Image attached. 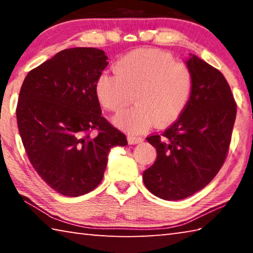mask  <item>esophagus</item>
Here are the masks:
<instances>
[{
    "label": "esophagus",
    "mask_w": 253,
    "mask_h": 253,
    "mask_svg": "<svg viewBox=\"0 0 253 253\" xmlns=\"http://www.w3.org/2000/svg\"><path fill=\"white\" fill-rule=\"evenodd\" d=\"M143 142V138L139 136H135V135H129L128 136V143L130 145H135V144H139Z\"/></svg>",
    "instance_id": "1"
}]
</instances>
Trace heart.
Segmentation results:
<instances>
[{"label":"heart","mask_w":253,"mask_h":253,"mask_svg":"<svg viewBox=\"0 0 253 253\" xmlns=\"http://www.w3.org/2000/svg\"><path fill=\"white\" fill-rule=\"evenodd\" d=\"M95 89L100 104L111 111L125 108L134 96L137 105L118 114L115 123L124 130L140 132L154 122L165 126L181 116L193 93L194 77L169 52L137 49L118 60L115 74L98 77Z\"/></svg>","instance_id":"b5f03b06"}]
</instances>
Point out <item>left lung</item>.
I'll list each match as a JSON object with an SVG mask.
<instances>
[{
    "instance_id": "1",
    "label": "left lung",
    "mask_w": 253,
    "mask_h": 253,
    "mask_svg": "<svg viewBox=\"0 0 253 253\" xmlns=\"http://www.w3.org/2000/svg\"><path fill=\"white\" fill-rule=\"evenodd\" d=\"M194 89L186 109L162 134L147 137L157 158L143 173L148 191L177 201L202 190L219 173L228 155L237 104L224 76L202 59L186 61Z\"/></svg>"
}]
</instances>
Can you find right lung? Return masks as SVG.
I'll return each mask as SVG.
<instances>
[{
	"label": "right lung",
	"instance_id": "right-lung-1",
	"mask_svg": "<svg viewBox=\"0 0 253 253\" xmlns=\"http://www.w3.org/2000/svg\"><path fill=\"white\" fill-rule=\"evenodd\" d=\"M107 59L96 48L62 50L30 71L20 90L16 121L29 161L50 187L70 198L96 188L110 148L127 145L125 134L101 116L96 95Z\"/></svg>",
	"mask_w": 253,
	"mask_h": 253
}]
</instances>
